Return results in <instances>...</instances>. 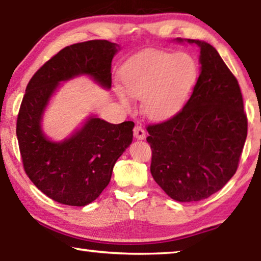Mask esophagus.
<instances>
[{
	"instance_id": "obj_1",
	"label": "esophagus",
	"mask_w": 261,
	"mask_h": 261,
	"mask_svg": "<svg viewBox=\"0 0 261 261\" xmlns=\"http://www.w3.org/2000/svg\"><path fill=\"white\" fill-rule=\"evenodd\" d=\"M134 136L135 138H137V140H144L145 138V131L141 125H136V126L134 127Z\"/></svg>"
}]
</instances>
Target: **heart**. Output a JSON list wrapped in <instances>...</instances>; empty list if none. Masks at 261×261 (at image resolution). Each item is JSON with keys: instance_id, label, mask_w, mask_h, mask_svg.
I'll use <instances>...</instances> for the list:
<instances>
[{"instance_id": "b5f03b06", "label": "heart", "mask_w": 261, "mask_h": 261, "mask_svg": "<svg viewBox=\"0 0 261 261\" xmlns=\"http://www.w3.org/2000/svg\"><path fill=\"white\" fill-rule=\"evenodd\" d=\"M198 75L196 61L185 52H147L125 64L121 81L131 96L143 99V112L151 119H166L178 112ZM121 103L127 96L117 90Z\"/></svg>"}]
</instances>
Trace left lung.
Instances as JSON below:
<instances>
[{
  "label": "left lung",
  "instance_id": "8db88e82",
  "mask_svg": "<svg viewBox=\"0 0 261 261\" xmlns=\"http://www.w3.org/2000/svg\"><path fill=\"white\" fill-rule=\"evenodd\" d=\"M187 41L200 48L192 94L172 118L148 125L147 142L158 185L174 200L199 201L235 174L248 121L238 80L216 48L201 40Z\"/></svg>",
  "mask_w": 261,
  "mask_h": 261
}]
</instances>
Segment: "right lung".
<instances>
[{
    "instance_id": "add662e5",
    "label": "right lung",
    "mask_w": 261,
    "mask_h": 261,
    "mask_svg": "<svg viewBox=\"0 0 261 261\" xmlns=\"http://www.w3.org/2000/svg\"><path fill=\"white\" fill-rule=\"evenodd\" d=\"M118 45L89 40L67 46L30 80L16 120L23 169L34 185L61 204L85 206L109 185L114 163L133 142L134 121L111 124L90 117L63 142H52L41 130L44 111L62 81L88 75L103 88L112 83Z\"/></svg>"
}]
</instances>
